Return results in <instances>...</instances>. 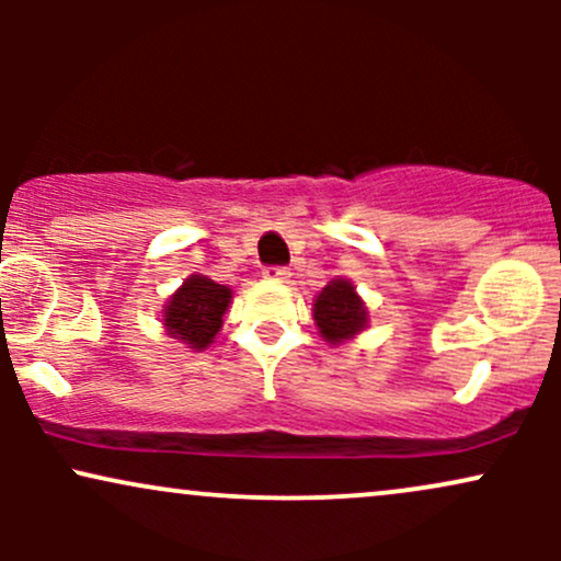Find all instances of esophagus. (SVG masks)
I'll use <instances>...</instances> for the list:
<instances>
[{
    "mask_svg": "<svg viewBox=\"0 0 561 561\" xmlns=\"http://www.w3.org/2000/svg\"><path fill=\"white\" fill-rule=\"evenodd\" d=\"M263 276L272 282H287L289 279V268L285 266H266L263 268Z\"/></svg>",
    "mask_w": 561,
    "mask_h": 561,
    "instance_id": "34e87169",
    "label": "esophagus"
}]
</instances>
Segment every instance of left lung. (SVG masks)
<instances>
[{
	"label": "left lung",
	"instance_id": "1",
	"mask_svg": "<svg viewBox=\"0 0 561 561\" xmlns=\"http://www.w3.org/2000/svg\"><path fill=\"white\" fill-rule=\"evenodd\" d=\"M313 319L330 343H343L366 327V308L351 282L334 279L313 302Z\"/></svg>",
	"mask_w": 561,
	"mask_h": 561
}]
</instances>
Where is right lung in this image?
I'll list each match as a JSON object with an SVG mask.
<instances>
[{"instance_id":"add662e5","label":"right lung","mask_w":561,"mask_h":561,"mask_svg":"<svg viewBox=\"0 0 561 561\" xmlns=\"http://www.w3.org/2000/svg\"><path fill=\"white\" fill-rule=\"evenodd\" d=\"M229 298V287L216 285L208 276L192 274L165 306V330L195 351H205L221 330Z\"/></svg>"}]
</instances>
